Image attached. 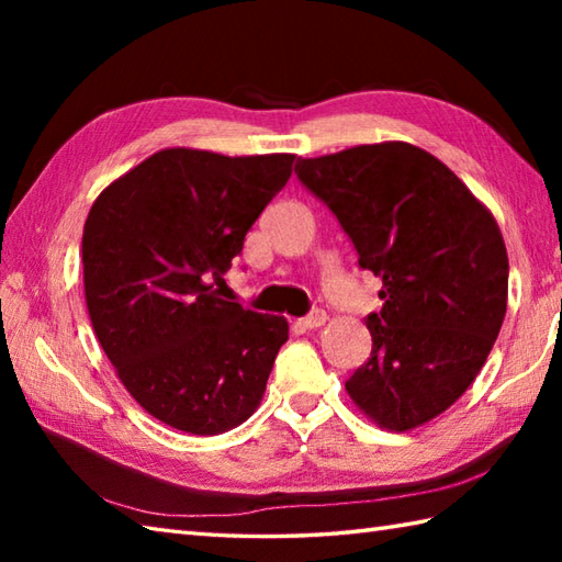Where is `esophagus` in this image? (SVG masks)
I'll return each instance as SVG.
<instances>
[{
	"label": "esophagus",
	"instance_id": "obj_1",
	"mask_svg": "<svg viewBox=\"0 0 562 562\" xmlns=\"http://www.w3.org/2000/svg\"><path fill=\"white\" fill-rule=\"evenodd\" d=\"M300 324H302L304 328H318V326H324V324H326V312H324V308H312V312H308L304 318H300Z\"/></svg>",
	"mask_w": 562,
	"mask_h": 562
}]
</instances>
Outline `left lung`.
Masks as SVG:
<instances>
[{
    "label": "left lung",
    "instance_id": "1",
    "mask_svg": "<svg viewBox=\"0 0 562 562\" xmlns=\"http://www.w3.org/2000/svg\"><path fill=\"white\" fill-rule=\"evenodd\" d=\"M294 173L384 282V306L367 316L372 355L345 381L350 398L396 432L432 420L473 384L503 326L509 262L497 222L405 142L300 159Z\"/></svg>",
    "mask_w": 562,
    "mask_h": 562
}]
</instances>
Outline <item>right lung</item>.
<instances>
[{
	"mask_svg": "<svg viewBox=\"0 0 562 562\" xmlns=\"http://www.w3.org/2000/svg\"><path fill=\"white\" fill-rule=\"evenodd\" d=\"M292 161L164 149L93 202L81 238L91 326L130 396L164 425L222 435L262 398L288 321L224 302L214 284Z\"/></svg>",
	"mask_w": 562,
	"mask_h": 562,
	"instance_id": "obj_1",
	"label": "right lung"
}]
</instances>
